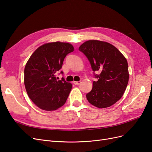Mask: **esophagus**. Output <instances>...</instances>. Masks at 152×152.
<instances>
[{"instance_id": "34e87169", "label": "esophagus", "mask_w": 152, "mask_h": 152, "mask_svg": "<svg viewBox=\"0 0 152 152\" xmlns=\"http://www.w3.org/2000/svg\"><path fill=\"white\" fill-rule=\"evenodd\" d=\"M73 84H74L75 85H80L81 84V81H74L73 82Z\"/></svg>"}]
</instances>
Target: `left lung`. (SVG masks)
<instances>
[{
	"instance_id": "left-lung-1",
	"label": "left lung",
	"mask_w": 152,
	"mask_h": 152,
	"mask_svg": "<svg viewBox=\"0 0 152 152\" xmlns=\"http://www.w3.org/2000/svg\"><path fill=\"white\" fill-rule=\"evenodd\" d=\"M79 50L90 62L94 75L93 88L86 94L88 102L103 108L115 103L123 96L128 84L129 71L126 58L111 44L90 40L82 44ZM99 71V75L94 72Z\"/></svg>"
}]
</instances>
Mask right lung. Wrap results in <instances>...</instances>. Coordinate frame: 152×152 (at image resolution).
<instances>
[{"label":"right lung","instance_id":"right-lung-1","mask_svg":"<svg viewBox=\"0 0 152 152\" xmlns=\"http://www.w3.org/2000/svg\"><path fill=\"white\" fill-rule=\"evenodd\" d=\"M73 50L69 43H47L37 49L27 61L25 89L28 97L40 109L53 111L65 103L72 85L64 78L58 80L55 74L61 68L66 55Z\"/></svg>","mask_w":152,"mask_h":152}]
</instances>
